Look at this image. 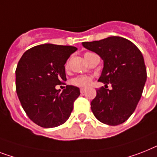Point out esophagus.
Masks as SVG:
<instances>
[{"label": "esophagus", "mask_w": 157, "mask_h": 157, "mask_svg": "<svg viewBox=\"0 0 157 157\" xmlns=\"http://www.w3.org/2000/svg\"><path fill=\"white\" fill-rule=\"evenodd\" d=\"M85 92V89H83V88L82 89H81V94H83Z\"/></svg>", "instance_id": "obj_1"}]
</instances>
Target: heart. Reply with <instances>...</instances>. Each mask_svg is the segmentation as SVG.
Wrapping results in <instances>:
<instances>
[{"label": "heart", "instance_id": "b5f03b06", "mask_svg": "<svg viewBox=\"0 0 157 157\" xmlns=\"http://www.w3.org/2000/svg\"><path fill=\"white\" fill-rule=\"evenodd\" d=\"M93 53H90V52H86L85 54V58L87 59L88 57L90 56V55H92ZM92 82V78L90 76H77V77H75L71 81L72 85H75V86H77V87H82L85 88L90 86L91 85Z\"/></svg>", "mask_w": 157, "mask_h": 157}]
</instances>
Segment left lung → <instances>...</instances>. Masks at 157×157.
<instances>
[{
    "mask_svg": "<svg viewBox=\"0 0 157 157\" xmlns=\"http://www.w3.org/2000/svg\"><path fill=\"white\" fill-rule=\"evenodd\" d=\"M82 45L103 60L98 81L105 87L97 90V96L91 101L94 116L110 126L124 123L135 111L147 80L142 53L132 42L118 36L84 42ZM109 82L111 90L106 88Z\"/></svg>",
    "mask_w": 157,
    "mask_h": 157,
    "instance_id": "8db88e82",
    "label": "left lung"
}]
</instances>
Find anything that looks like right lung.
<instances>
[{
  "label": "right lung",
  "instance_id": "1",
  "mask_svg": "<svg viewBox=\"0 0 157 157\" xmlns=\"http://www.w3.org/2000/svg\"><path fill=\"white\" fill-rule=\"evenodd\" d=\"M77 48L45 43L27 50L16 68V91L27 116L45 128L58 127L69 118L80 89L56 86L67 81L66 61Z\"/></svg>",
  "mask_w": 157,
  "mask_h": 157
}]
</instances>
